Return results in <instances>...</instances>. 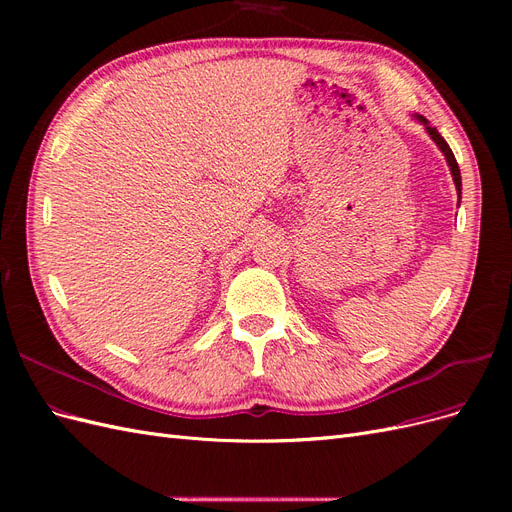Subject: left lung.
<instances>
[{
  "label": "left lung",
  "mask_w": 512,
  "mask_h": 512,
  "mask_svg": "<svg viewBox=\"0 0 512 512\" xmlns=\"http://www.w3.org/2000/svg\"><path fill=\"white\" fill-rule=\"evenodd\" d=\"M418 119H421V121L425 123V128H427L429 136H431L433 141H436V145L442 149V153H444V156H446V162H448V166H451V173H453V181H455V185H457V192L461 194V173H459V164H457V160H455V156H453L451 147H448V143L444 141V138L440 136V132H438L436 128H431V126H429V121H427L425 117L418 115Z\"/></svg>",
  "instance_id": "left-lung-1"
}]
</instances>
